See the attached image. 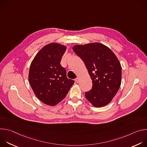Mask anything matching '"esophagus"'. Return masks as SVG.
Returning a JSON list of instances; mask_svg holds the SVG:
<instances>
[{"label":"esophagus","mask_w":147,"mask_h":147,"mask_svg":"<svg viewBox=\"0 0 147 147\" xmlns=\"http://www.w3.org/2000/svg\"><path fill=\"white\" fill-rule=\"evenodd\" d=\"M75 81H76V82H77V83H78V82H79V78L78 77H77V78H76V79H75Z\"/></svg>","instance_id":"esophagus-1"}]
</instances>
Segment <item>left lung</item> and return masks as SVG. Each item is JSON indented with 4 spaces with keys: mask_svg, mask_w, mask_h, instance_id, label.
<instances>
[{
    "mask_svg": "<svg viewBox=\"0 0 147 147\" xmlns=\"http://www.w3.org/2000/svg\"><path fill=\"white\" fill-rule=\"evenodd\" d=\"M73 49L84 62L92 80L87 99L96 108L106 106L117 92L121 81V67L114 53L100 43L75 45Z\"/></svg>",
    "mask_w": 147,
    "mask_h": 147,
    "instance_id": "1",
    "label": "left lung"
}]
</instances>
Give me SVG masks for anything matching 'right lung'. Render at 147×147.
<instances>
[{
  "mask_svg": "<svg viewBox=\"0 0 147 147\" xmlns=\"http://www.w3.org/2000/svg\"><path fill=\"white\" fill-rule=\"evenodd\" d=\"M66 47L56 43L42 48L31 62L28 79L36 97L45 104L54 106L63 99L74 81L69 79L60 65Z\"/></svg>",
  "mask_w": 147,
  "mask_h": 147,
  "instance_id": "obj_1",
  "label": "right lung"
}]
</instances>
